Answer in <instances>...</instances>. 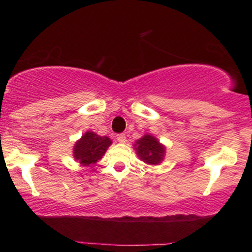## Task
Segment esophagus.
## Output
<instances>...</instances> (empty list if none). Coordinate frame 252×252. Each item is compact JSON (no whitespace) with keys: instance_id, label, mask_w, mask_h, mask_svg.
I'll use <instances>...</instances> for the list:
<instances>
[{"instance_id":"obj_1","label":"esophagus","mask_w":252,"mask_h":252,"mask_svg":"<svg viewBox=\"0 0 252 252\" xmlns=\"http://www.w3.org/2000/svg\"><path fill=\"white\" fill-rule=\"evenodd\" d=\"M117 141H118V142H120V143H125L126 142V135L124 133H122V134H118V135H117Z\"/></svg>"}]
</instances>
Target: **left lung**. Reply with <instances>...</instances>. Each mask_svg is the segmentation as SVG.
Here are the masks:
<instances>
[{"label":"left lung","mask_w":252,"mask_h":252,"mask_svg":"<svg viewBox=\"0 0 252 252\" xmlns=\"http://www.w3.org/2000/svg\"><path fill=\"white\" fill-rule=\"evenodd\" d=\"M136 153L143 161L148 164H159L163 159L165 148L151 135H144L136 142Z\"/></svg>","instance_id":"8db88e82"}]
</instances>
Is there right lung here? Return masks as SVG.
Returning <instances> with one entry per match:
<instances>
[{
    "mask_svg": "<svg viewBox=\"0 0 252 252\" xmlns=\"http://www.w3.org/2000/svg\"><path fill=\"white\" fill-rule=\"evenodd\" d=\"M111 140L106 136H99L94 132H87L74 146V158L84 165L95 164L102 158L108 149Z\"/></svg>",
    "mask_w": 252,
    "mask_h": 252,
    "instance_id": "right-lung-1",
    "label": "right lung"
}]
</instances>
